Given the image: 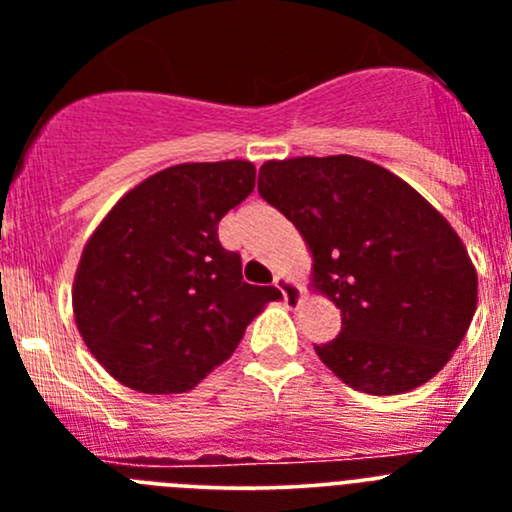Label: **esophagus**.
<instances>
[{
    "label": "esophagus",
    "mask_w": 512,
    "mask_h": 512,
    "mask_svg": "<svg viewBox=\"0 0 512 512\" xmlns=\"http://www.w3.org/2000/svg\"><path fill=\"white\" fill-rule=\"evenodd\" d=\"M274 284L279 287V292H282L284 302H287L289 307H300L302 305V289H300V284L295 282V279L287 277V274H277V277H274Z\"/></svg>",
    "instance_id": "esophagus-1"
}]
</instances>
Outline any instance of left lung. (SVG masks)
Returning a JSON list of instances; mask_svg holds the SVG:
<instances>
[{
  "label": "left lung",
  "mask_w": 512,
  "mask_h": 512,
  "mask_svg": "<svg viewBox=\"0 0 512 512\" xmlns=\"http://www.w3.org/2000/svg\"><path fill=\"white\" fill-rule=\"evenodd\" d=\"M259 192L300 230L310 287L341 333L320 361L366 395H402L441 372L477 310V269L451 223L400 176L359 156L266 161Z\"/></svg>",
  "instance_id": "left-lung-1"
}]
</instances>
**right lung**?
<instances>
[{
  "mask_svg": "<svg viewBox=\"0 0 512 512\" xmlns=\"http://www.w3.org/2000/svg\"><path fill=\"white\" fill-rule=\"evenodd\" d=\"M256 187L251 161L176 164L117 200L89 235L71 305L94 359L146 395L194 390L228 361L277 287L243 282L217 223Z\"/></svg>",
  "mask_w": 512,
  "mask_h": 512,
  "instance_id": "1",
  "label": "right lung"
}]
</instances>
